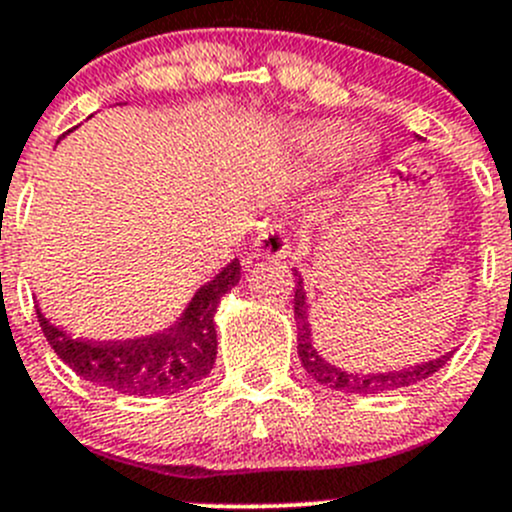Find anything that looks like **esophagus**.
I'll return each mask as SVG.
<instances>
[{
  "label": "esophagus",
  "mask_w": 512,
  "mask_h": 512,
  "mask_svg": "<svg viewBox=\"0 0 512 512\" xmlns=\"http://www.w3.org/2000/svg\"><path fill=\"white\" fill-rule=\"evenodd\" d=\"M290 252L288 232L283 224H265L252 237L250 257H267V260H283Z\"/></svg>",
  "instance_id": "1"
}]
</instances>
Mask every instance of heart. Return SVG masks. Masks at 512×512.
<instances>
[{
    "label": "heart",
    "instance_id": "heart-1",
    "mask_svg": "<svg viewBox=\"0 0 512 512\" xmlns=\"http://www.w3.org/2000/svg\"><path fill=\"white\" fill-rule=\"evenodd\" d=\"M353 138V128L341 121H321L310 123L295 131V143H298L300 154L315 166L331 164L346 151L348 141Z\"/></svg>",
    "mask_w": 512,
    "mask_h": 512
}]
</instances>
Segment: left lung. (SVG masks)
I'll return each mask as SVG.
<instances>
[{"label": "left lung", "mask_w": 512, "mask_h": 512, "mask_svg": "<svg viewBox=\"0 0 512 512\" xmlns=\"http://www.w3.org/2000/svg\"><path fill=\"white\" fill-rule=\"evenodd\" d=\"M295 275V323H298V356L303 369L313 376L318 384L328 386L333 391H346V394H384V391L407 389V386L417 384V381L427 379L434 371L442 369L450 361L452 351L444 356L427 361V364L409 366V369L399 371H379V374H356V371H343L338 366L328 364L326 358L318 353L313 346V331H310V303L305 295L303 275L293 270Z\"/></svg>", "instance_id": "1"}]
</instances>
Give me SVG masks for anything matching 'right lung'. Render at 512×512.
Returning <instances> with one entry per match:
<instances>
[{"label":"right lung","mask_w":512,"mask_h":512,"mask_svg":"<svg viewBox=\"0 0 512 512\" xmlns=\"http://www.w3.org/2000/svg\"><path fill=\"white\" fill-rule=\"evenodd\" d=\"M240 260L227 267L194 293L174 326L128 341L90 343L52 326L37 308L42 333L57 356L85 381L128 396H159L191 389L207 379L217 361L214 313L224 293L240 283Z\"/></svg>","instance_id":"obj_1"}]
</instances>
